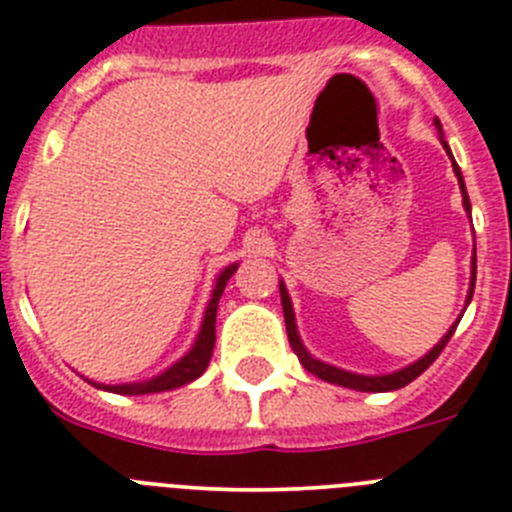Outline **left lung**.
Listing matches in <instances>:
<instances>
[{"mask_svg":"<svg viewBox=\"0 0 512 512\" xmlns=\"http://www.w3.org/2000/svg\"><path fill=\"white\" fill-rule=\"evenodd\" d=\"M436 127L441 130V124L436 122ZM444 142V140H441ZM446 153H449V145L444 142ZM451 155V153H449ZM451 165H454V173H457L459 178V186H462V201H464V209H472V204H469V196H467V188H464V178H462V170H459V165L454 163V158H451ZM474 280H477V252H474L472 257V285H469V296H467V303L472 301L474 296ZM280 303H283V316H285V331H288V342L290 347H293V352L298 354V359H301V365L306 367L311 375L321 377V380L326 382H334V385H342V388H352V390H362V393H388V390H400L405 388L408 382L416 380L421 372H426L428 367L434 365L436 357H439L441 352H444V347L449 344L451 334H454V329H457V324L451 326L449 331H446V336L441 339L439 344H436L431 352L426 354V357H421L418 362H413V365H408L405 370L400 372H393V375H382V377H365V375H354V372H344V370H336V367L331 365H324V362H319V359H313L311 354L303 349L301 339H298V331H296V319H293V306H290V298L288 293H285V285H280Z\"/></svg>","mask_w":512,"mask_h":512,"instance_id":"obj_1","label":"left lung"}]
</instances>
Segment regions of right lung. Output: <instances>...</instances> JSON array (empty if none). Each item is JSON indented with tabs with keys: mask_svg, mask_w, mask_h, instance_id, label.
<instances>
[{
	"mask_svg": "<svg viewBox=\"0 0 512 512\" xmlns=\"http://www.w3.org/2000/svg\"><path fill=\"white\" fill-rule=\"evenodd\" d=\"M237 265H229L219 278H216V288L211 293V301L206 306L204 313V324H201L199 339L193 344L191 352L176 362V365L165 370L163 375L153 377V380L147 382H137V385H112V393L119 395H147V393H163V390H173L181 388L186 382L196 380V377L204 375V370L209 367L211 362V352H214V342H216V308H219V298H222L224 288H227V280L232 278Z\"/></svg>",
	"mask_w": 512,
	"mask_h": 512,
	"instance_id": "right-lung-1",
	"label": "right lung"
}]
</instances>
